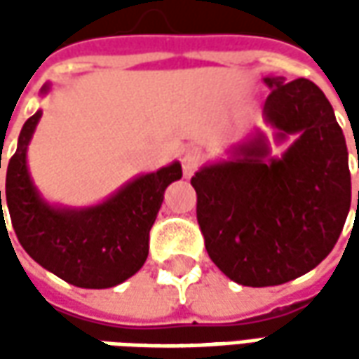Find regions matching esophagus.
Listing matches in <instances>:
<instances>
[{"instance_id":"34e87169","label":"esophagus","mask_w":359,"mask_h":359,"mask_svg":"<svg viewBox=\"0 0 359 359\" xmlns=\"http://www.w3.org/2000/svg\"><path fill=\"white\" fill-rule=\"evenodd\" d=\"M198 168H200V158H198L194 151H187L186 156H184V159H182V170H184V175H186V177H191Z\"/></svg>"}]
</instances>
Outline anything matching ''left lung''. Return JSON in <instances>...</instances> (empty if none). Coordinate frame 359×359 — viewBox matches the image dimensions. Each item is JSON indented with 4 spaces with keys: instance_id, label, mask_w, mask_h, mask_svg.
I'll list each match as a JSON object with an SVG mask.
<instances>
[{
    "instance_id": "8db88e82",
    "label": "left lung",
    "mask_w": 359,
    "mask_h": 359,
    "mask_svg": "<svg viewBox=\"0 0 359 359\" xmlns=\"http://www.w3.org/2000/svg\"><path fill=\"white\" fill-rule=\"evenodd\" d=\"M264 121L278 144L296 135L282 158L269 156L255 130L228 159L191 177L205 250L229 280L280 285L313 269L330 254L352 203L348 145L334 109L310 79L264 77ZM359 208V191H358Z\"/></svg>"
}]
</instances>
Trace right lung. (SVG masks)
I'll list each match as a JSON object with an SVG mask.
<instances>
[{"instance_id": "1", "label": "right lung", "mask_w": 359, "mask_h": 359, "mask_svg": "<svg viewBox=\"0 0 359 359\" xmlns=\"http://www.w3.org/2000/svg\"><path fill=\"white\" fill-rule=\"evenodd\" d=\"M48 91L46 83L41 93ZM39 118L41 109L23 123L18 149L7 163L6 200L18 240L41 268L72 285L104 290L126 282L147 259L149 229L165 187L182 177V163L142 173L95 205H53L41 198L27 170V145ZM0 212L4 219L1 191Z\"/></svg>"}]
</instances>
